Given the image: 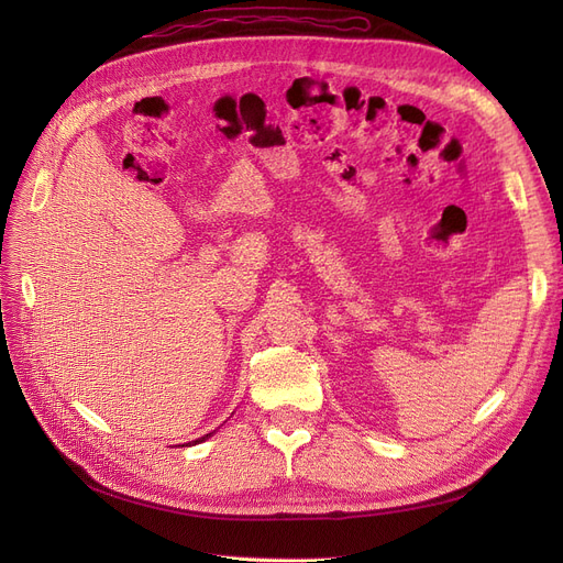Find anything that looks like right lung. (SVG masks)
<instances>
[{
    "mask_svg": "<svg viewBox=\"0 0 563 563\" xmlns=\"http://www.w3.org/2000/svg\"><path fill=\"white\" fill-rule=\"evenodd\" d=\"M210 435H212V433H207V435H202V438H198V440H194V442H202V440H207Z\"/></svg>",
    "mask_w": 563,
    "mask_h": 563,
    "instance_id": "obj_1",
    "label": "right lung"
}]
</instances>
